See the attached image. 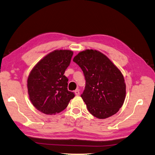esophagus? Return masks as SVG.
Here are the masks:
<instances>
[{"label":"esophagus","instance_id":"1","mask_svg":"<svg viewBox=\"0 0 155 155\" xmlns=\"http://www.w3.org/2000/svg\"><path fill=\"white\" fill-rule=\"evenodd\" d=\"M74 94H75L77 96H78L80 94V91H79L78 89H77L74 91Z\"/></svg>","mask_w":155,"mask_h":155}]
</instances>
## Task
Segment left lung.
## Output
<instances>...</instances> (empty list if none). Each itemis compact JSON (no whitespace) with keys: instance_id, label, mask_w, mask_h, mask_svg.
I'll return each instance as SVG.
<instances>
[{"instance_id":"8db88e82","label":"left lung","mask_w":155,"mask_h":155,"mask_svg":"<svg viewBox=\"0 0 155 155\" xmlns=\"http://www.w3.org/2000/svg\"><path fill=\"white\" fill-rule=\"evenodd\" d=\"M82 70L86 85L81 94L87 110L98 119L116 114L126 98V84L121 71L98 50L87 49L74 57Z\"/></svg>"}]
</instances>
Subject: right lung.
<instances>
[{"label": "right lung", "instance_id": "right-lung-1", "mask_svg": "<svg viewBox=\"0 0 155 155\" xmlns=\"http://www.w3.org/2000/svg\"><path fill=\"white\" fill-rule=\"evenodd\" d=\"M73 51L55 50L45 55L32 69L27 78L29 99L36 109L47 115L64 110L74 94L68 90L64 75Z\"/></svg>", "mask_w": 155, "mask_h": 155}]
</instances>
